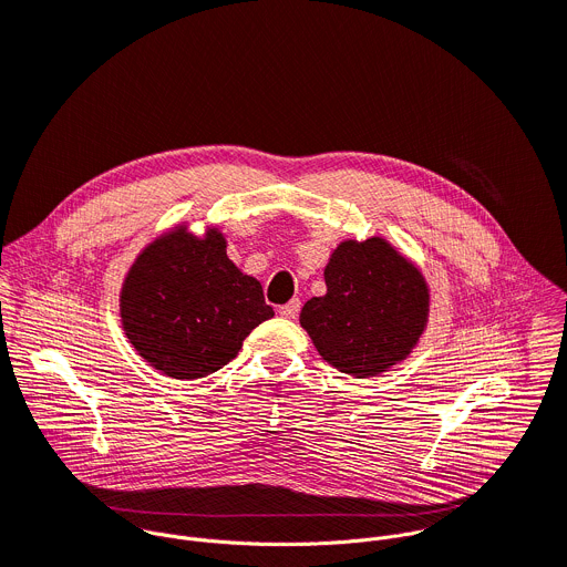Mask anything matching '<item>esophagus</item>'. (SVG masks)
<instances>
[{"label": "esophagus", "mask_w": 567, "mask_h": 567, "mask_svg": "<svg viewBox=\"0 0 567 567\" xmlns=\"http://www.w3.org/2000/svg\"><path fill=\"white\" fill-rule=\"evenodd\" d=\"M298 311H300V300H298V298H291L287 305H280V307H278V313H280L282 318H296Z\"/></svg>", "instance_id": "34e87169"}]
</instances>
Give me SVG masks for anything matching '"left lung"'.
I'll return each mask as SVG.
<instances>
[{
	"label": "left lung",
	"instance_id": "left-lung-1",
	"mask_svg": "<svg viewBox=\"0 0 567 567\" xmlns=\"http://www.w3.org/2000/svg\"><path fill=\"white\" fill-rule=\"evenodd\" d=\"M328 293L305 302L300 326L341 372L388 370L420 341L429 316L422 274L388 241H343L326 267Z\"/></svg>",
	"mask_w": 567,
	"mask_h": 567
}]
</instances>
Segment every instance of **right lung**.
<instances>
[{
	"label": "right lung",
	"mask_w": 567,
	"mask_h": 567,
	"mask_svg": "<svg viewBox=\"0 0 567 567\" xmlns=\"http://www.w3.org/2000/svg\"><path fill=\"white\" fill-rule=\"evenodd\" d=\"M123 328L138 354L175 379L206 377L274 316L262 285L226 258L217 230L197 239L182 228L150 245L121 293Z\"/></svg>",
	"instance_id": "1"
}]
</instances>
